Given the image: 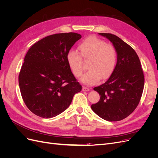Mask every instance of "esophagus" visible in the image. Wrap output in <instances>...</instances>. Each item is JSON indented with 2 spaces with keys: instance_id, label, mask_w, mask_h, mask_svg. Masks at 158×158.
<instances>
[{
  "instance_id": "obj_1",
  "label": "esophagus",
  "mask_w": 158,
  "mask_h": 158,
  "mask_svg": "<svg viewBox=\"0 0 158 158\" xmlns=\"http://www.w3.org/2000/svg\"><path fill=\"white\" fill-rule=\"evenodd\" d=\"M89 88L85 87V86L82 87V91H84V92H88V91H89Z\"/></svg>"
}]
</instances>
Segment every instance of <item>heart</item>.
Here are the masks:
<instances>
[{"label": "heart", "mask_w": 158, "mask_h": 158, "mask_svg": "<svg viewBox=\"0 0 158 158\" xmlns=\"http://www.w3.org/2000/svg\"><path fill=\"white\" fill-rule=\"evenodd\" d=\"M77 51L70 50L66 54V60L76 77H80L84 72L83 60H89V69L81 78L86 84H94L99 80L108 78L115 68L117 52L114 47L107 44L104 41L95 37H89L78 45Z\"/></svg>", "instance_id": "obj_1"}]
</instances>
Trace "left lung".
Listing matches in <instances>:
<instances>
[{
  "label": "left lung",
  "mask_w": 158,
  "mask_h": 158,
  "mask_svg": "<svg viewBox=\"0 0 158 158\" xmlns=\"http://www.w3.org/2000/svg\"><path fill=\"white\" fill-rule=\"evenodd\" d=\"M111 41L117 52V61L112 74L104 84L95 87L99 101L91 108L108 121H118L135 111L141 99L144 76L135 51L115 35L99 33Z\"/></svg>",
  "instance_id": "1"
}]
</instances>
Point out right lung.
I'll return each instance as SVG.
<instances>
[{"label":"right lung","instance_id":"1","mask_svg":"<svg viewBox=\"0 0 158 158\" xmlns=\"http://www.w3.org/2000/svg\"><path fill=\"white\" fill-rule=\"evenodd\" d=\"M81 37L73 32L56 33L28 50L18 82L23 102L36 115L47 118L58 115L82 90L66 60L67 52Z\"/></svg>","mask_w":158,"mask_h":158}]
</instances>
